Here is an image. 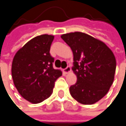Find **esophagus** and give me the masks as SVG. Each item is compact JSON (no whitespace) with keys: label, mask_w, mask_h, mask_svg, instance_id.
I'll return each mask as SVG.
<instances>
[{"label":"esophagus","mask_w":126,"mask_h":126,"mask_svg":"<svg viewBox=\"0 0 126 126\" xmlns=\"http://www.w3.org/2000/svg\"><path fill=\"white\" fill-rule=\"evenodd\" d=\"M70 72H71V67H70V66H67L66 69H63V72H64L65 74H68V73H69Z\"/></svg>","instance_id":"obj_1"}]
</instances>
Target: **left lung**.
<instances>
[{"instance_id": "1", "label": "left lung", "mask_w": 126, "mask_h": 126, "mask_svg": "<svg viewBox=\"0 0 126 126\" xmlns=\"http://www.w3.org/2000/svg\"><path fill=\"white\" fill-rule=\"evenodd\" d=\"M61 38L71 48L74 57L72 70L77 82L69 92L83 105H93L108 93L116 71V58L106 45L87 33H69Z\"/></svg>"}]
</instances>
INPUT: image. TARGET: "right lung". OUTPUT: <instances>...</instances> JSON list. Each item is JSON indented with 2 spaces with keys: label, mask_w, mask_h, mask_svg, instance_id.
Segmentation results:
<instances>
[{
  "label": "right lung",
  "mask_w": 126,
  "mask_h": 126,
  "mask_svg": "<svg viewBox=\"0 0 126 126\" xmlns=\"http://www.w3.org/2000/svg\"><path fill=\"white\" fill-rule=\"evenodd\" d=\"M54 36L43 34L27 42L15 54L12 63L13 83L20 95L32 104L50 97L55 80L62 75L53 68L50 54Z\"/></svg>",
  "instance_id": "right-lung-1"
}]
</instances>
